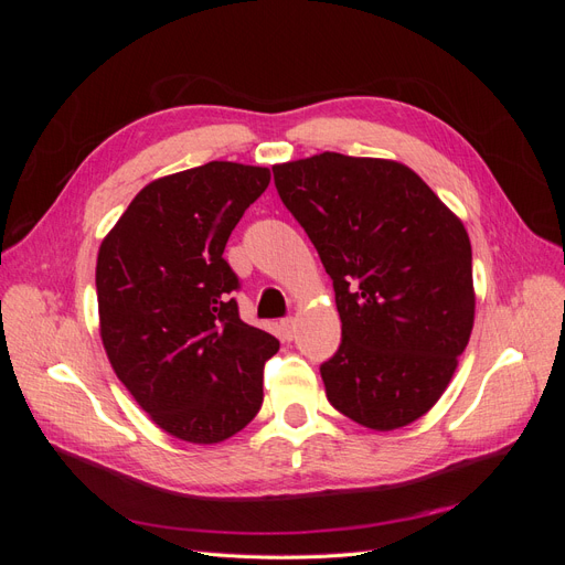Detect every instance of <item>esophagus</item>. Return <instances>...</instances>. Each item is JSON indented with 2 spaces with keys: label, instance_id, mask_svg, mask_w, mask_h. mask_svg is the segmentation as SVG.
<instances>
[{
  "label": "esophagus",
  "instance_id": "esophagus-1",
  "mask_svg": "<svg viewBox=\"0 0 565 565\" xmlns=\"http://www.w3.org/2000/svg\"><path fill=\"white\" fill-rule=\"evenodd\" d=\"M295 328H297L295 318H285V320L280 322V330H282V334H285V339H292V337H295Z\"/></svg>",
  "mask_w": 565,
  "mask_h": 565
}]
</instances>
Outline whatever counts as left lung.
<instances>
[{"label":"left lung","mask_w":565,"mask_h":565,"mask_svg":"<svg viewBox=\"0 0 565 565\" xmlns=\"http://www.w3.org/2000/svg\"><path fill=\"white\" fill-rule=\"evenodd\" d=\"M273 179L334 285L328 401L374 431L413 424L448 388L473 330L465 224L396 160L328 150L273 164Z\"/></svg>","instance_id":"1"}]
</instances>
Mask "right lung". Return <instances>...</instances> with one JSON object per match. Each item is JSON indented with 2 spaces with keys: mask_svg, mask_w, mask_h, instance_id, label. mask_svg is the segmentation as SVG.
<instances>
[{
  "mask_svg": "<svg viewBox=\"0 0 565 565\" xmlns=\"http://www.w3.org/2000/svg\"><path fill=\"white\" fill-rule=\"evenodd\" d=\"M270 183L266 167L207 162L141 188L96 259L98 330L117 380L162 431L221 443L259 413L278 339L243 322L224 259Z\"/></svg>",
  "mask_w": 565,
  "mask_h": 565,
  "instance_id": "add662e5",
  "label": "right lung"
}]
</instances>
